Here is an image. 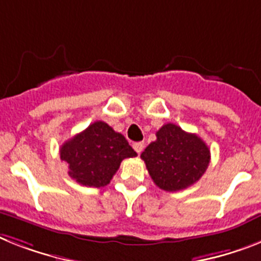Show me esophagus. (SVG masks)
I'll return each mask as SVG.
<instances>
[{"label":"esophagus","instance_id":"esophagus-1","mask_svg":"<svg viewBox=\"0 0 261 261\" xmlns=\"http://www.w3.org/2000/svg\"><path fill=\"white\" fill-rule=\"evenodd\" d=\"M133 147H134V150L137 151L138 154H141L144 148V143L143 142H137V143H134V146H133Z\"/></svg>","mask_w":261,"mask_h":261}]
</instances>
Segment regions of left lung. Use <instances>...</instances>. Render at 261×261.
<instances>
[{
  "label": "left lung",
  "instance_id": "8db88e82",
  "mask_svg": "<svg viewBox=\"0 0 261 261\" xmlns=\"http://www.w3.org/2000/svg\"><path fill=\"white\" fill-rule=\"evenodd\" d=\"M151 179L164 191H180L201 178L210 164L208 146L174 123L162 126L156 141L141 154Z\"/></svg>",
  "mask_w": 261,
  "mask_h": 261
}]
</instances>
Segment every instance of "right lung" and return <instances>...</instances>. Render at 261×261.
<instances>
[{"instance_id":"obj_1","label":"right lung","mask_w":261,"mask_h":261,"mask_svg":"<svg viewBox=\"0 0 261 261\" xmlns=\"http://www.w3.org/2000/svg\"><path fill=\"white\" fill-rule=\"evenodd\" d=\"M61 159L69 166L70 178L86 187H105L120 162L137 156L126 138L102 120L90 124L62 144Z\"/></svg>"}]
</instances>
